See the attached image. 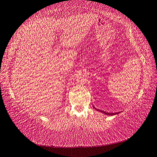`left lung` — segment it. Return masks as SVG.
Instances as JSON below:
<instances>
[{"mask_svg": "<svg viewBox=\"0 0 157 157\" xmlns=\"http://www.w3.org/2000/svg\"><path fill=\"white\" fill-rule=\"evenodd\" d=\"M93 107H94V109L97 110V111H100V112L105 113V114H106V115H107V116H113V115H116V114L120 113V112H116V113H108V112H105V111H101V110H99V109H97L95 108V107H94V106H93Z\"/></svg>", "mask_w": 157, "mask_h": 157, "instance_id": "left-lung-1", "label": "left lung"}]
</instances>
